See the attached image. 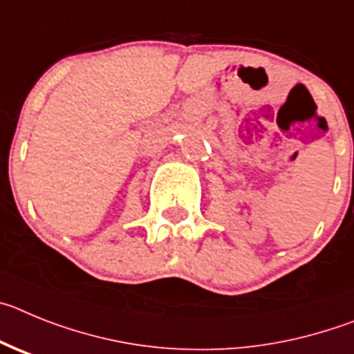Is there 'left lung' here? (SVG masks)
<instances>
[{"label":"left lung","instance_id":"8db88e82","mask_svg":"<svg viewBox=\"0 0 354 354\" xmlns=\"http://www.w3.org/2000/svg\"><path fill=\"white\" fill-rule=\"evenodd\" d=\"M353 173H354V162H353Z\"/></svg>","mask_w":354,"mask_h":354}]
</instances>
